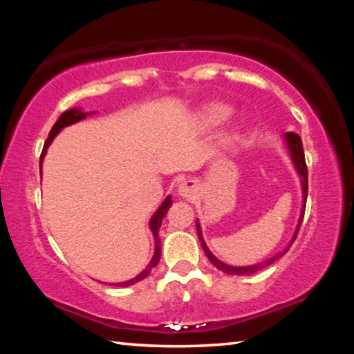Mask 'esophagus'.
<instances>
[{
	"instance_id": "esophagus-1",
	"label": "esophagus",
	"mask_w": 354,
	"mask_h": 354,
	"mask_svg": "<svg viewBox=\"0 0 354 354\" xmlns=\"http://www.w3.org/2000/svg\"><path fill=\"white\" fill-rule=\"evenodd\" d=\"M178 192L184 198H192V196L196 195V184L194 181H184L179 184Z\"/></svg>"
}]
</instances>
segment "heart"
Returning a JSON list of instances; mask_svg holds the SVG:
<instances>
[{
    "label": "heart",
    "instance_id": "heart-1",
    "mask_svg": "<svg viewBox=\"0 0 354 354\" xmlns=\"http://www.w3.org/2000/svg\"><path fill=\"white\" fill-rule=\"evenodd\" d=\"M230 115V109L223 104H211L206 107L205 111V117L211 124H218L220 122Z\"/></svg>",
    "mask_w": 354,
    "mask_h": 354
}]
</instances>
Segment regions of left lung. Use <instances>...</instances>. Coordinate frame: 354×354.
<instances>
[{
  "label": "left lung",
  "instance_id": "1",
  "mask_svg": "<svg viewBox=\"0 0 354 354\" xmlns=\"http://www.w3.org/2000/svg\"><path fill=\"white\" fill-rule=\"evenodd\" d=\"M286 143L287 147H289V151H290V156H292V160L293 164H295L297 170L299 173V176H301V184H303V198H304V205H303V211H301V217H299V221H298V226H297V232L295 236H293L292 239V243L293 241L297 239V234L299 231V226H301V221H303V215H304V209H306V198H308V165H306V160H304V151H303V143H301V137H299L297 133H286ZM196 232H198V239L201 242V247L203 250H205V253L207 256V259L211 261L215 267L218 268V270H221L226 274H253L256 272L262 270V268H266L270 266V263H273L274 261H278L281 256L287 253V250L290 248V245L287 247L283 253H278L277 256L270 257L268 261H263L261 263H256V266H250V267H232V266H226V263L220 262L217 257H215L211 251L207 250L205 241H203V234H201V227L200 225L196 223Z\"/></svg>",
  "mask_w": 354,
  "mask_h": 354
}]
</instances>
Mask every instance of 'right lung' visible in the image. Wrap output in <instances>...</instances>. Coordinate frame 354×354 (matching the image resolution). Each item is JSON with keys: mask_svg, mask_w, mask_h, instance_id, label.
<instances>
[{"mask_svg": "<svg viewBox=\"0 0 354 354\" xmlns=\"http://www.w3.org/2000/svg\"><path fill=\"white\" fill-rule=\"evenodd\" d=\"M84 117H86V113H82L81 111H77V109H70V111H67V112H64L62 115L59 117V120H57V122L55 123V127H53V128H51V131H50V136H48V139L45 140L44 149H41V154H40V173H41V160H44V158H45L46 148L50 147V143H51V142H53V139H55V137L57 136L59 131H61V129H62V128H65V127H68V124H73V123H76V122H80V120H82ZM170 206H171V198H170V196H167L165 201L162 203V205H160V207H159L158 211H156V214L153 215L151 221H149V226H151L153 234H154V239H156V250H154V256H153L151 262L148 263V267H147L145 270H143L140 274H137L136 278L129 279V281H124V283L112 284V286H120V287L133 286V284H136V283H139L140 279L147 278L148 274H149V272L153 270V267L158 266V262H159V259H160V239H159V227H160V225H162V218L165 217V214H167V211H169V207H170Z\"/></svg>", "mask_w": 354, "mask_h": 354, "instance_id": "add662e5", "label": "right lung"}]
</instances>
